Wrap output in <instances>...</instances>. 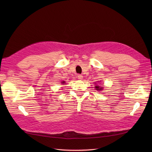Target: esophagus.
Here are the masks:
<instances>
[{"label": "esophagus", "mask_w": 152, "mask_h": 152, "mask_svg": "<svg viewBox=\"0 0 152 152\" xmlns=\"http://www.w3.org/2000/svg\"><path fill=\"white\" fill-rule=\"evenodd\" d=\"M77 78H78V79L81 80V79H83V76H82V75H77Z\"/></svg>", "instance_id": "obj_1"}]
</instances>
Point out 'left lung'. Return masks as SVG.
<instances>
[{
  "mask_svg": "<svg viewBox=\"0 0 152 152\" xmlns=\"http://www.w3.org/2000/svg\"><path fill=\"white\" fill-rule=\"evenodd\" d=\"M95 87H96V90H98V91H100V90H102L103 89V87H99L98 86H95Z\"/></svg>",
  "mask_w": 152,
  "mask_h": 152,
  "instance_id": "left-lung-1",
  "label": "left lung"
}]
</instances>
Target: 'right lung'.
Masks as SVG:
<instances>
[{"label":"right lung","instance_id":"right-lung-1","mask_svg":"<svg viewBox=\"0 0 152 152\" xmlns=\"http://www.w3.org/2000/svg\"><path fill=\"white\" fill-rule=\"evenodd\" d=\"M62 83H63V84H64V83H65V82H62Z\"/></svg>","mask_w":152,"mask_h":152}]
</instances>
